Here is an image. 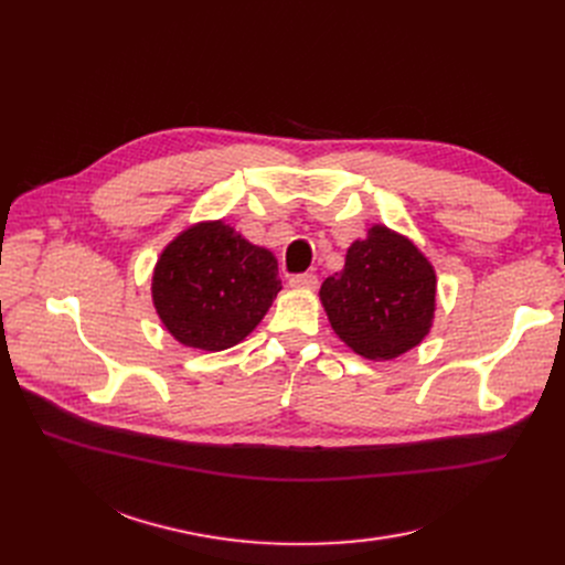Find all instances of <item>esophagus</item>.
<instances>
[{
  "label": "esophagus",
  "mask_w": 565,
  "mask_h": 565,
  "mask_svg": "<svg viewBox=\"0 0 565 565\" xmlns=\"http://www.w3.org/2000/svg\"><path fill=\"white\" fill-rule=\"evenodd\" d=\"M289 287L294 289H315L317 287V276L315 274H297L289 278Z\"/></svg>",
  "instance_id": "obj_1"
}]
</instances>
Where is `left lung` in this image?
I'll return each instance as SVG.
<instances>
[{"label":"left lung","instance_id":"8db88e82","mask_svg":"<svg viewBox=\"0 0 565 565\" xmlns=\"http://www.w3.org/2000/svg\"><path fill=\"white\" fill-rule=\"evenodd\" d=\"M319 301L352 352L391 361L433 329L437 271L409 236L374 223L347 248L342 271L321 282Z\"/></svg>","mask_w":565,"mask_h":565}]
</instances>
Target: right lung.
<instances>
[{"label":"right lung","mask_w":565,"mask_h":565,"mask_svg":"<svg viewBox=\"0 0 565 565\" xmlns=\"http://www.w3.org/2000/svg\"><path fill=\"white\" fill-rule=\"evenodd\" d=\"M280 289L276 255L223 218L181 230L151 276V301L163 327L177 342L202 352H223L246 340Z\"/></svg>","instance_id":"obj_1"}]
</instances>
